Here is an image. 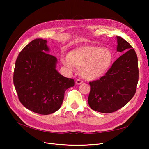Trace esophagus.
<instances>
[{"label":"esophagus","instance_id":"1","mask_svg":"<svg viewBox=\"0 0 149 149\" xmlns=\"http://www.w3.org/2000/svg\"><path fill=\"white\" fill-rule=\"evenodd\" d=\"M83 83V81H82L81 79H77L76 80V81H75V83H76L77 84H81Z\"/></svg>","mask_w":149,"mask_h":149}]
</instances>
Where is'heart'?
<instances>
[{
	"instance_id": "heart-1",
	"label": "heart",
	"mask_w": 149,
	"mask_h": 149,
	"mask_svg": "<svg viewBox=\"0 0 149 149\" xmlns=\"http://www.w3.org/2000/svg\"><path fill=\"white\" fill-rule=\"evenodd\" d=\"M111 61V54L99 47H84L69 54L63 59V64L70 68H81V74L86 79L100 77L106 72Z\"/></svg>"
}]
</instances>
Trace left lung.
Instances as JSON below:
<instances>
[{"mask_svg":"<svg viewBox=\"0 0 149 149\" xmlns=\"http://www.w3.org/2000/svg\"><path fill=\"white\" fill-rule=\"evenodd\" d=\"M117 51L123 54L99 79L91 81L88 102L91 109L111 113L125 106L134 97L139 78L138 57L127 41L117 36Z\"/></svg>","mask_w":149,"mask_h":149,"instance_id":"obj_1","label":"left lung"}]
</instances>
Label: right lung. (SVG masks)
<instances>
[{
  "label": "right lung",
  "mask_w": 149,
  "mask_h": 149,
  "mask_svg": "<svg viewBox=\"0 0 149 149\" xmlns=\"http://www.w3.org/2000/svg\"><path fill=\"white\" fill-rule=\"evenodd\" d=\"M47 41L34 39L22 49L16 60L13 83L18 99L27 109L49 115L61 107L65 92L74 86V79L56 70L57 59L48 54Z\"/></svg>",
  "instance_id": "1"
}]
</instances>
